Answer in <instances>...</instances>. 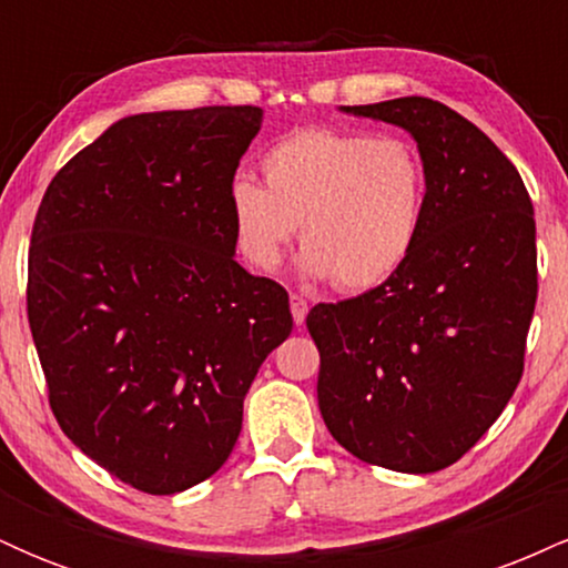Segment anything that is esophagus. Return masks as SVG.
Returning <instances> with one entry per match:
<instances>
[{"instance_id":"esophagus-1","label":"esophagus","mask_w":568,"mask_h":568,"mask_svg":"<svg viewBox=\"0 0 568 568\" xmlns=\"http://www.w3.org/2000/svg\"><path fill=\"white\" fill-rule=\"evenodd\" d=\"M306 312H310V304H306V298L298 296V293H291V315H293V323L304 325Z\"/></svg>"}]
</instances>
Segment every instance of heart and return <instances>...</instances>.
I'll use <instances>...</instances> for the list:
<instances>
[{
    "instance_id": "heart-1",
    "label": "heart",
    "mask_w": 568,
    "mask_h": 568,
    "mask_svg": "<svg viewBox=\"0 0 568 568\" xmlns=\"http://www.w3.org/2000/svg\"><path fill=\"white\" fill-rule=\"evenodd\" d=\"M264 186L237 179L230 219L240 253L272 272L298 230L306 277L368 291L400 270L427 211V168L403 139L306 128L262 158Z\"/></svg>"
}]
</instances>
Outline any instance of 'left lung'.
<instances>
[{"label": "left lung", "instance_id": "1", "mask_svg": "<svg viewBox=\"0 0 568 568\" xmlns=\"http://www.w3.org/2000/svg\"><path fill=\"white\" fill-rule=\"evenodd\" d=\"M342 112L403 128L427 168L419 240L393 277L317 304V406L368 465L438 473L505 410L537 304V226L520 173L484 130L433 98Z\"/></svg>", "mask_w": 568, "mask_h": 568}]
</instances>
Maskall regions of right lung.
Wrapping results in <instances>:
<instances>
[{
  "mask_svg": "<svg viewBox=\"0 0 568 568\" xmlns=\"http://www.w3.org/2000/svg\"><path fill=\"white\" fill-rule=\"evenodd\" d=\"M258 106L114 122L50 181L29 325L69 440L122 484L179 494L230 459L288 293L234 262L230 186Z\"/></svg>",
  "mask_w": 568,
  "mask_h": 568,
  "instance_id": "right-lung-1",
  "label": "right lung"
}]
</instances>
